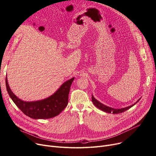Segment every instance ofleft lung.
Masks as SVG:
<instances>
[{
    "instance_id": "obj_1",
    "label": "left lung",
    "mask_w": 156,
    "mask_h": 156,
    "mask_svg": "<svg viewBox=\"0 0 156 156\" xmlns=\"http://www.w3.org/2000/svg\"><path fill=\"white\" fill-rule=\"evenodd\" d=\"M140 99H138L134 104H133L132 105H129V106H128V107H126V108H121V109H113L112 108H109V107H108V106L105 105L101 103L100 102H99L97 100H96L93 95H92V102L94 103V104L96 106L97 108L100 109L101 110H102V111H103L105 112L112 113V114H119V113H121L122 112L126 111V110H128L129 108H132V106H133L135 104H136L139 101H140Z\"/></svg>"
}]
</instances>
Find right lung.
I'll return each instance as SVG.
<instances>
[{
    "mask_svg": "<svg viewBox=\"0 0 156 156\" xmlns=\"http://www.w3.org/2000/svg\"><path fill=\"white\" fill-rule=\"evenodd\" d=\"M75 78L64 82L51 96L44 100L25 102L16 97L8 85L7 76L5 85L8 94L14 104L25 115L33 119H49L59 114L68 103V95L70 87Z\"/></svg>",
    "mask_w": 156,
    "mask_h": 156,
    "instance_id": "right-lung-1",
    "label": "right lung"
}]
</instances>
